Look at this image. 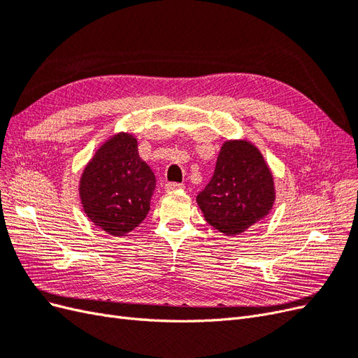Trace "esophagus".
I'll use <instances>...</instances> for the list:
<instances>
[{
    "label": "esophagus",
    "instance_id": "34e87169",
    "mask_svg": "<svg viewBox=\"0 0 358 358\" xmlns=\"http://www.w3.org/2000/svg\"><path fill=\"white\" fill-rule=\"evenodd\" d=\"M182 188H183L182 183H175V182H169V183H166V187H164V189H166L167 192L179 191V189H182Z\"/></svg>",
    "mask_w": 358,
    "mask_h": 358
}]
</instances>
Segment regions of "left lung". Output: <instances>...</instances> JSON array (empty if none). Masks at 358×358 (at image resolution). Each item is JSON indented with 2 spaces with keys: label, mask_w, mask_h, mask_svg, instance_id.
<instances>
[{
  "label": "left lung",
  "mask_w": 358,
  "mask_h": 358,
  "mask_svg": "<svg viewBox=\"0 0 358 358\" xmlns=\"http://www.w3.org/2000/svg\"><path fill=\"white\" fill-rule=\"evenodd\" d=\"M276 200L275 178L259 149L246 138L225 140L215 173L199 196L203 216L227 236L264 220Z\"/></svg>",
  "instance_id": "obj_1"
}]
</instances>
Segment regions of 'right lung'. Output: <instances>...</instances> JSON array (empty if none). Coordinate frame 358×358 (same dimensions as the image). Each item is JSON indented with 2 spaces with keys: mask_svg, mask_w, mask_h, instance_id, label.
I'll use <instances>...</instances> for the list:
<instances>
[{
  "mask_svg": "<svg viewBox=\"0 0 358 358\" xmlns=\"http://www.w3.org/2000/svg\"><path fill=\"white\" fill-rule=\"evenodd\" d=\"M155 185L154 171L138 155L137 138L117 133L85 166L79 196L94 225L110 236H124L146 218Z\"/></svg>",
  "mask_w": 358,
  "mask_h": 358,
  "instance_id": "obj_1",
  "label": "right lung"
}]
</instances>
